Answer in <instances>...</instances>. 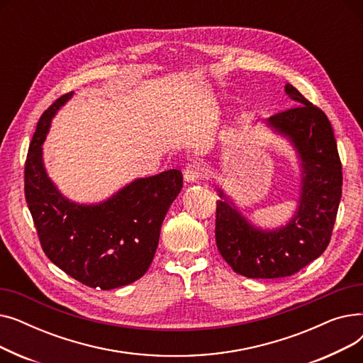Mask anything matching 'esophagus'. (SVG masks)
Instances as JSON below:
<instances>
[{
    "label": "esophagus",
    "mask_w": 363,
    "mask_h": 363,
    "mask_svg": "<svg viewBox=\"0 0 363 363\" xmlns=\"http://www.w3.org/2000/svg\"><path fill=\"white\" fill-rule=\"evenodd\" d=\"M204 174V167L194 162V163H188L184 169V178L186 182H197Z\"/></svg>",
    "instance_id": "esophagus-1"
}]
</instances>
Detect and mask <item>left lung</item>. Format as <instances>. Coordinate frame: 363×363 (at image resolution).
Returning a JSON list of instances; mask_svg holds the SVG:
<instances>
[{"label": "left lung", "mask_w": 363, "mask_h": 363, "mask_svg": "<svg viewBox=\"0 0 363 363\" xmlns=\"http://www.w3.org/2000/svg\"><path fill=\"white\" fill-rule=\"evenodd\" d=\"M285 92L297 106L274 114L266 123L290 138L301 160V194L294 218L279 230H260L218 189V250L247 278L290 277L319 257L330 244L341 199V162L327 114L293 85H285Z\"/></svg>", "instance_id": "left-lung-1"}]
</instances>
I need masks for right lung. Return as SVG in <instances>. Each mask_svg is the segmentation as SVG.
<instances>
[{"mask_svg":"<svg viewBox=\"0 0 363 363\" xmlns=\"http://www.w3.org/2000/svg\"><path fill=\"white\" fill-rule=\"evenodd\" d=\"M73 92L55 100L36 125L25 163V197L47 257L91 289L140 279L155 257L160 228L182 188L178 169L141 178L100 204H78L54 186L43 163L50 122Z\"/></svg>","mask_w":363,"mask_h":363,"instance_id":"right-lung-1","label":"right lung"}]
</instances>
